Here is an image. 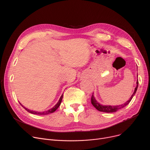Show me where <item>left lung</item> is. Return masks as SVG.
Wrapping results in <instances>:
<instances>
[{
	"instance_id": "8db88e82",
	"label": "left lung",
	"mask_w": 150,
	"mask_h": 150,
	"mask_svg": "<svg viewBox=\"0 0 150 150\" xmlns=\"http://www.w3.org/2000/svg\"><path fill=\"white\" fill-rule=\"evenodd\" d=\"M136 84H137V86L134 89V91L132 95L131 96V97H130L129 100H128L126 103L122 104V105H117V106H109V105H101L100 103H99L96 100V98L94 97L93 96V93L92 94V97H91V103H92V105L95 107L98 111H100V112H116L118 110H119L120 109H122L124 107H125L127 105H128L129 102L131 101V100H132V97H134V96L135 95V93L137 91V88H138V84H139V81H138V80H137V82H136Z\"/></svg>"
}]
</instances>
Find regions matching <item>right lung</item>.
Here are the masks:
<instances>
[{
	"label": "right lung",
	"instance_id": "add662e5",
	"mask_svg": "<svg viewBox=\"0 0 150 150\" xmlns=\"http://www.w3.org/2000/svg\"><path fill=\"white\" fill-rule=\"evenodd\" d=\"M62 97H63V95L62 94V96H61V97H60L59 101H58V103H57L56 105H55L54 107H53L52 108H51L50 109L47 110V111H44V112H38V111H31V110L28 109L27 108H25V107H23L21 103H20V104H21L23 108H24V109L26 110V111H27L28 112H30V113H31V114H37V115H47V114H50V113H52V112H54L55 111H56V110L58 109V107L60 106V105H61V101H62Z\"/></svg>",
	"mask_w": 150,
	"mask_h": 150
}]
</instances>
